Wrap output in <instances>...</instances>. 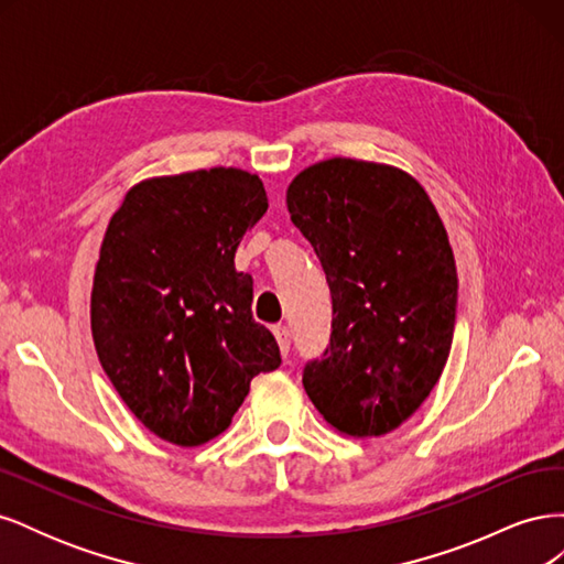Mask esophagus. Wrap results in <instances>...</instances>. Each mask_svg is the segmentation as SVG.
Here are the masks:
<instances>
[{
  "mask_svg": "<svg viewBox=\"0 0 564 564\" xmlns=\"http://www.w3.org/2000/svg\"><path fill=\"white\" fill-rule=\"evenodd\" d=\"M272 334H275L278 346H280L282 355L286 357L289 355V346H292V334H289V327H284V324H275V327H272Z\"/></svg>",
  "mask_w": 564,
  "mask_h": 564,
  "instance_id": "1",
  "label": "esophagus"
}]
</instances>
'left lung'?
I'll list each match as a JSON object with an SVG mask.
<instances>
[{
	"instance_id": "8db88e82",
	"label": "left lung",
	"mask_w": 564,
	"mask_h": 564,
	"mask_svg": "<svg viewBox=\"0 0 564 564\" xmlns=\"http://www.w3.org/2000/svg\"><path fill=\"white\" fill-rule=\"evenodd\" d=\"M286 207L332 292L329 346L305 362L303 388L340 433L395 431L452 350L458 278L447 230L412 176L346 158L301 172Z\"/></svg>"
}]
</instances>
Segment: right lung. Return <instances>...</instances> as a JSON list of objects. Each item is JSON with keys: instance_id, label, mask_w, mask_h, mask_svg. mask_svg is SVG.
<instances>
[{"instance_id": "1", "label": "right lung", "mask_w": 564, "mask_h": 564, "mask_svg": "<svg viewBox=\"0 0 564 564\" xmlns=\"http://www.w3.org/2000/svg\"><path fill=\"white\" fill-rule=\"evenodd\" d=\"M268 197L242 169L143 181L110 218L91 292L98 360L148 431L181 447L224 433L249 383L280 367L235 251Z\"/></svg>"}]
</instances>
